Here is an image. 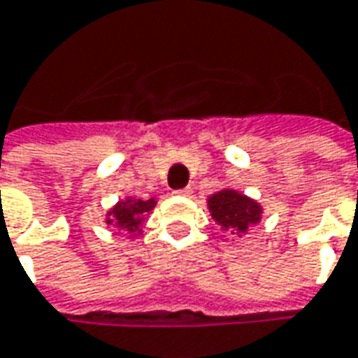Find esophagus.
Returning a JSON list of instances; mask_svg holds the SVG:
<instances>
[{
  "label": "esophagus",
  "instance_id": "34e87169",
  "mask_svg": "<svg viewBox=\"0 0 358 358\" xmlns=\"http://www.w3.org/2000/svg\"><path fill=\"white\" fill-rule=\"evenodd\" d=\"M174 194H176V196H189V194H192V188H182V189H176V192H174Z\"/></svg>",
  "mask_w": 358,
  "mask_h": 358
}]
</instances>
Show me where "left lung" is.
<instances>
[{
	"instance_id": "8db88e82",
	"label": "left lung",
	"mask_w": 358,
	"mask_h": 358,
	"mask_svg": "<svg viewBox=\"0 0 358 358\" xmlns=\"http://www.w3.org/2000/svg\"><path fill=\"white\" fill-rule=\"evenodd\" d=\"M211 217L215 223H220L221 229L231 233H247L249 227L257 225L261 221L262 208L255 199L243 196L235 189H221L208 199Z\"/></svg>"
}]
</instances>
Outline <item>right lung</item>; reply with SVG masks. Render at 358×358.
Returning <instances> with one entry per match:
<instances>
[{"mask_svg": "<svg viewBox=\"0 0 358 358\" xmlns=\"http://www.w3.org/2000/svg\"><path fill=\"white\" fill-rule=\"evenodd\" d=\"M157 206L155 199H133L127 198L119 201L117 206L108 213V225H117L119 229L127 233H141V225L147 217V213Z\"/></svg>", "mask_w": 358, "mask_h": 358, "instance_id": "obj_1", "label": "right lung"}]
</instances>
